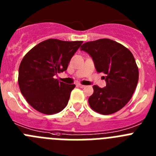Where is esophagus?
<instances>
[{
  "label": "esophagus",
  "instance_id": "esophagus-1",
  "mask_svg": "<svg viewBox=\"0 0 156 156\" xmlns=\"http://www.w3.org/2000/svg\"><path fill=\"white\" fill-rule=\"evenodd\" d=\"M76 86L77 87H81V88H83V87H86V86H84V85L80 84V83H77Z\"/></svg>",
  "mask_w": 156,
  "mask_h": 156
}]
</instances>
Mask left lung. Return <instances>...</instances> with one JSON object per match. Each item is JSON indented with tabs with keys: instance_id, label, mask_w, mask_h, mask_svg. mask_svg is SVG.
Wrapping results in <instances>:
<instances>
[{
	"instance_id": "1",
	"label": "left lung",
	"mask_w": 156,
	"mask_h": 156,
	"mask_svg": "<svg viewBox=\"0 0 156 156\" xmlns=\"http://www.w3.org/2000/svg\"><path fill=\"white\" fill-rule=\"evenodd\" d=\"M80 50L92 58L98 73L104 74L106 86H93L89 98L90 108L98 113L109 115L123 108L138 82V68L132 53L123 45L110 39L84 43Z\"/></svg>"
}]
</instances>
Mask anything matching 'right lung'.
I'll return each mask as SVG.
<instances>
[{
    "label": "right lung",
    "mask_w": 156,
    "mask_h": 156,
    "mask_svg": "<svg viewBox=\"0 0 156 156\" xmlns=\"http://www.w3.org/2000/svg\"><path fill=\"white\" fill-rule=\"evenodd\" d=\"M82 43L46 40L24 56L19 66L18 81L23 97L34 109L51 115L67 105L76 85L58 81L55 76L67 69Z\"/></svg>",
    "instance_id": "obj_1"
}]
</instances>
